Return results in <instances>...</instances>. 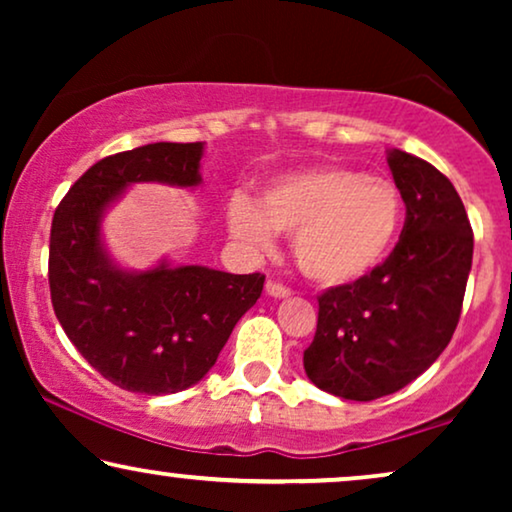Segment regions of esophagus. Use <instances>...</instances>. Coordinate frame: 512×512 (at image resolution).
Listing matches in <instances>:
<instances>
[{
    "label": "esophagus",
    "instance_id": "obj_1",
    "mask_svg": "<svg viewBox=\"0 0 512 512\" xmlns=\"http://www.w3.org/2000/svg\"><path fill=\"white\" fill-rule=\"evenodd\" d=\"M265 293H268V296H272V298H289L291 296V289L289 286H284V284H279V282H270L265 284Z\"/></svg>",
    "mask_w": 512,
    "mask_h": 512
}]
</instances>
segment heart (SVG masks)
Instances as JSON below:
<instances>
[{
    "label": "heart",
    "mask_w": 512,
    "mask_h": 512,
    "mask_svg": "<svg viewBox=\"0 0 512 512\" xmlns=\"http://www.w3.org/2000/svg\"><path fill=\"white\" fill-rule=\"evenodd\" d=\"M403 198L394 181L352 167H312L228 202V230L251 251H270L275 233L293 235L298 268L314 284L342 289L366 279L394 247Z\"/></svg>",
    "instance_id": "1"
}]
</instances>
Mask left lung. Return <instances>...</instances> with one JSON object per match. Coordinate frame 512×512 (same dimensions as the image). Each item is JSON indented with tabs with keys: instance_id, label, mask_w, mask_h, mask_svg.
Masks as SVG:
<instances>
[{
	"instance_id": "obj_1",
	"label": "left lung",
	"mask_w": 512,
	"mask_h": 512,
	"mask_svg": "<svg viewBox=\"0 0 512 512\" xmlns=\"http://www.w3.org/2000/svg\"><path fill=\"white\" fill-rule=\"evenodd\" d=\"M387 163L405 202L401 240L366 279L321 293L303 354L307 377L347 401L394 394L443 354L473 263V230L452 181L398 149Z\"/></svg>"
}]
</instances>
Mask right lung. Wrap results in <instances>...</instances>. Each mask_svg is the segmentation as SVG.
Returning a JSON list of instances; mask_svg holds the SVG:
<instances>
[{"instance_id":"right-lung-1","label":"right lung","mask_w":512,"mask_h":512,"mask_svg":"<svg viewBox=\"0 0 512 512\" xmlns=\"http://www.w3.org/2000/svg\"><path fill=\"white\" fill-rule=\"evenodd\" d=\"M202 142H158L95 163L53 214L51 303L83 359L116 387L163 396L193 387L219 359L265 275H230L163 261L123 270L102 244V216L139 181L198 186Z\"/></svg>"}]
</instances>
